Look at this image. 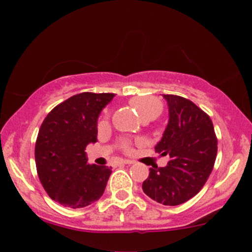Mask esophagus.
Masks as SVG:
<instances>
[{"mask_svg": "<svg viewBox=\"0 0 252 252\" xmlns=\"http://www.w3.org/2000/svg\"><path fill=\"white\" fill-rule=\"evenodd\" d=\"M121 163H123V164H132L134 162H132L131 160H121Z\"/></svg>", "mask_w": 252, "mask_h": 252, "instance_id": "1", "label": "esophagus"}]
</instances>
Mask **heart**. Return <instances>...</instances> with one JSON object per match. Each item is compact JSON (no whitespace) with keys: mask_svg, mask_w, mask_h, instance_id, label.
<instances>
[{"mask_svg":"<svg viewBox=\"0 0 252 252\" xmlns=\"http://www.w3.org/2000/svg\"><path fill=\"white\" fill-rule=\"evenodd\" d=\"M130 104L134 106L136 111L140 114V116H142L143 114H146L149 110L161 109L160 103L152 97H134L130 100ZM122 148L126 150V152H129L131 149V143H130L129 140L122 141Z\"/></svg>","mask_w":252,"mask_h":252,"instance_id":"obj_1","label":"heart"}]
</instances>
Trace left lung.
<instances>
[{
	"mask_svg": "<svg viewBox=\"0 0 252 252\" xmlns=\"http://www.w3.org/2000/svg\"><path fill=\"white\" fill-rule=\"evenodd\" d=\"M169 120L162 138L155 146L169 156L166 167L150 168L142 189L149 198L168 206L189 200L202 189L215 166L218 140L206 112L186 98L162 94Z\"/></svg>",
	"mask_w": 252,
	"mask_h": 252,
	"instance_id": "obj_1",
	"label": "left lung"
}]
</instances>
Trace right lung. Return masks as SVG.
Returning <instances> with one entry per match:
<instances>
[{"mask_svg":"<svg viewBox=\"0 0 252 252\" xmlns=\"http://www.w3.org/2000/svg\"><path fill=\"white\" fill-rule=\"evenodd\" d=\"M114 94L83 92L58 104L40 126L35 164L40 182L54 201L71 209L103 195L111 167L89 164L86 146L97 142V120Z\"/></svg>","mask_w":252,"mask_h":252,"instance_id":"obj_1","label":"right lung"}]
</instances>
